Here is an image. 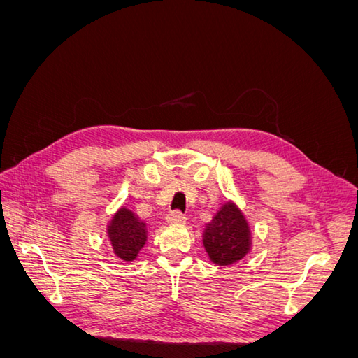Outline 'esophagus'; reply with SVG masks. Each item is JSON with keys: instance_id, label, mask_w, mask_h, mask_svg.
<instances>
[{"instance_id": "1", "label": "esophagus", "mask_w": 358, "mask_h": 358, "mask_svg": "<svg viewBox=\"0 0 358 358\" xmlns=\"http://www.w3.org/2000/svg\"><path fill=\"white\" fill-rule=\"evenodd\" d=\"M166 221L169 224H185L187 222V216L183 215L179 210H173L166 216Z\"/></svg>"}]
</instances>
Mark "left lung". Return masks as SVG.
Returning a JSON list of instances; mask_svg holds the SVG:
<instances>
[{
	"mask_svg": "<svg viewBox=\"0 0 358 358\" xmlns=\"http://www.w3.org/2000/svg\"><path fill=\"white\" fill-rule=\"evenodd\" d=\"M203 245L210 262L218 266L234 264L251 249V230L241 209L227 201L206 224Z\"/></svg>",
	"mask_w": 358,
	"mask_h": 358,
	"instance_id": "left-lung-1",
	"label": "left lung"
}]
</instances>
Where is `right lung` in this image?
Instances as JSON below:
<instances>
[{
  "mask_svg": "<svg viewBox=\"0 0 358 358\" xmlns=\"http://www.w3.org/2000/svg\"><path fill=\"white\" fill-rule=\"evenodd\" d=\"M107 236L116 257L124 262H133L146 243L148 230L146 224L134 212L122 206L107 225Z\"/></svg>",
  "mask_w": 358,
  "mask_h": 358,
  "instance_id": "obj_1",
  "label": "right lung"
}]
</instances>
